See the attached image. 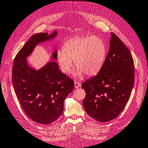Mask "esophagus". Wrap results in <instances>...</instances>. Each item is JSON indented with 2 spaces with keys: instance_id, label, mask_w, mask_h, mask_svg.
I'll return each instance as SVG.
<instances>
[{
  "instance_id": "34e87169",
  "label": "esophagus",
  "mask_w": 148,
  "mask_h": 148,
  "mask_svg": "<svg viewBox=\"0 0 148 148\" xmlns=\"http://www.w3.org/2000/svg\"><path fill=\"white\" fill-rule=\"evenodd\" d=\"M74 86H75V88H79V86H81L80 82H74Z\"/></svg>"
}]
</instances>
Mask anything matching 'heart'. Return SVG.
I'll use <instances>...</instances> for the list:
<instances>
[{
  "label": "heart",
  "instance_id": "obj_1",
  "mask_svg": "<svg viewBox=\"0 0 148 148\" xmlns=\"http://www.w3.org/2000/svg\"><path fill=\"white\" fill-rule=\"evenodd\" d=\"M106 47L101 38L76 37L65 43L63 51L58 52L56 60L63 73L69 74L73 68V62L77 67L75 76H94L99 72L105 62Z\"/></svg>",
  "mask_w": 148,
  "mask_h": 148
}]
</instances>
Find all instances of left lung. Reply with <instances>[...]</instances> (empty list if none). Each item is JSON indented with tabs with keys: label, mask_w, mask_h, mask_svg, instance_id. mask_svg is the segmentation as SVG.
Wrapping results in <instances>:
<instances>
[{
	"label": "left lung",
	"mask_w": 148,
	"mask_h": 148,
	"mask_svg": "<svg viewBox=\"0 0 148 148\" xmlns=\"http://www.w3.org/2000/svg\"><path fill=\"white\" fill-rule=\"evenodd\" d=\"M134 67L128 49L112 33L109 51L102 68L96 76L82 85L86 92L83 105L90 117L105 123L122 112L134 85Z\"/></svg>",
	"instance_id": "left-lung-1"
}]
</instances>
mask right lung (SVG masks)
<instances>
[{
	"label": "right lung",
	"instance_id": "right-lung-1",
	"mask_svg": "<svg viewBox=\"0 0 148 148\" xmlns=\"http://www.w3.org/2000/svg\"><path fill=\"white\" fill-rule=\"evenodd\" d=\"M41 33L32 36L20 49L14 59L12 83L14 92L25 114L38 123L48 124L57 120L63 112L66 97L74 89V81L59 70L56 62L47 63L36 71L27 65V58L40 42L53 38ZM57 51L52 55L56 60Z\"/></svg>",
	"mask_w": 148,
	"mask_h": 148
}]
</instances>
